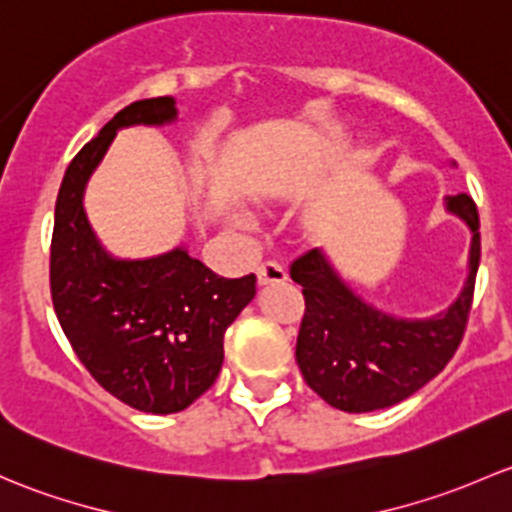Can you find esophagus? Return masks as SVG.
<instances>
[{"label":"esophagus","instance_id":"obj_1","mask_svg":"<svg viewBox=\"0 0 512 512\" xmlns=\"http://www.w3.org/2000/svg\"><path fill=\"white\" fill-rule=\"evenodd\" d=\"M256 278H258V286H271V283L286 281L288 273H286V268H283L278 261H266V263H261V266H258Z\"/></svg>","mask_w":512,"mask_h":512}]
</instances>
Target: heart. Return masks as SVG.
Segmentation results:
<instances>
[{
    "instance_id": "heart-1",
    "label": "heart",
    "mask_w": 512,
    "mask_h": 512,
    "mask_svg": "<svg viewBox=\"0 0 512 512\" xmlns=\"http://www.w3.org/2000/svg\"><path fill=\"white\" fill-rule=\"evenodd\" d=\"M229 219L234 221L236 226H246V229H249V226H254V224H256V217H254V214H251L249 209H246V207H241V204H236V207H231Z\"/></svg>"
}]
</instances>
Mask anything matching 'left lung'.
<instances>
[{
    "label": "left lung",
    "mask_w": 512,
    "mask_h": 512,
    "mask_svg": "<svg viewBox=\"0 0 512 512\" xmlns=\"http://www.w3.org/2000/svg\"><path fill=\"white\" fill-rule=\"evenodd\" d=\"M444 209L468 226L471 246L463 288L441 313L402 318L377 308L342 278L325 249L308 251L291 266L305 295L295 362L330 407L350 414L394 407L431 382L456 352L471 310L481 234L468 194L444 197Z\"/></svg>",
    "instance_id": "8db88e82"
}]
</instances>
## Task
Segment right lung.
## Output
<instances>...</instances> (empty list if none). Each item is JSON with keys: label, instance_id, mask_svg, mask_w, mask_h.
Returning a JSON list of instances; mask_svg holds the SVG:
<instances>
[{"label": "right lung", "instance_id": "obj_1", "mask_svg": "<svg viewBox=\"0 0 512 512\" xmlns=\"http://www.w3.org/2000/svg\"><path fill=\"white\" fill-rule=\"evenodd\" d=\"M177 120L172 96L135 100L73 157L51 241V298L73 352L128 407L175 414L202 397L224 362V333L254 300L256 276L221 278L187 246L157 256L110 254L86 214V189L118 130Z\"/></svg>", "mask_w": 512, "mask_h": 512}]
</instances>
